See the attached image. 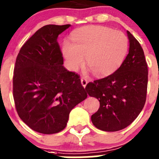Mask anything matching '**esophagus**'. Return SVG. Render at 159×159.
I'll list each match as a JSON object with an SVG mask.
<instances>
[{
  "label": "esophagus",
  "instance_id": "1",
  "mask_svg": "<svg viewBox=\"0 0 159 159\" xmlns=\"http://www.w3.org/2000/svg\"><path fill=\"white\" fill-rule=\"evenodd\" d=\"M81 84H82L83 85V87L84 88H85L86 87V85H87V84H88V81L87 80L85 79V78H81Z\"/></svg>",
  "mask_w": 159,
  "mask_h": 159
}]
</instances>
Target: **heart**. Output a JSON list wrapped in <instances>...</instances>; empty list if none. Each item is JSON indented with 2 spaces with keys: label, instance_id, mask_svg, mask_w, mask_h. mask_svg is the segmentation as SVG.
<instances>
[{
  "label": "heart",
  "instance_id": "heart-1",
  "mask_svg": "<svg viewBox=\"0 0 159 159\" xmlns=\"http://www.w3.org/2000/svg\"><path fill=\"white\" fill-rule=\"evenodd\" d=\"M71 43H63L62 53L70 70L86 65L98 77H105L119 68L129 49L127 37L119 30L102 26H85L71 34Z\"/></svg>",
  "mask_w": 159,
  "mask_h": 159
}]
</instances>
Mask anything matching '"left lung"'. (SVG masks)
Instances as JSON below:
<instances>
[{
  "label": "left lung",
  "instance_id": "8db88e82",
  "mask_svg": "<svg viewBox=\"0 0 159 159\" xmlns=\"http://www.w3.org/2000/svg\"><path fill=\"white\" fill-rule=\"evenodd\" d=\"M127 33L129 51L119 68L85 87L88 94L100 102L91 121L102 131H117L128 127L139 116L146 101L148 65L141 44Z\"/></svg>",
  "mask_w": 159,
  "mask_h": 159
}]
</instances>
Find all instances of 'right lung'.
<instances>
[{"mask_svg": "<svg viewBox=\"0 0 159 159\" xmlns=\"http://www.w3.org/2000/svg\"><path fill=\"white\" fill-rule=\"evenodd\" d=\"M70 25H48L23 44L16 58L13 97L20 119L32 130L55 134L70 111L87 98L80 75L63 66L57 37Z\"/></svg>", "mask_w": 159, "mask_h": 159, "instance_id": "1", "label": "right lung"}]
</instances>
